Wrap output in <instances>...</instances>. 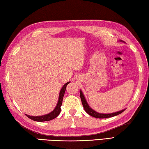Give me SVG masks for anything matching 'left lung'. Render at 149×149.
I'll return each instance as SVG.
<instances>
[{"mask_svg": "<svg viewBox=\"0 0 149 149\" xmlns=\"http://www.w3.org/2000/svg\"><path fill=\"white\" fill-rule=\"evenodd\" d=\"M119 42H122V40H119ZM80 98H81V103H82L83 107L84 108V110L86 111V112L87 114H89L90 116H91L93 117H95V118H111V117L117 116V115L121 114V113H123V112L125 110V109H123V110L115 112V113H109V114L99 113H98V112H96L95 110H93V109L89 105V104H87V100H86V98H85V96L84 95L82 91H81V90H80Z\"/></svg>", "mask_w": 149, "mask_h": 149, "instance_id": "obj_1", "label": "left lung"}]
</instances>
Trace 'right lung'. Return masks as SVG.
I'll use <instances>...</instances> for the list:
<instances>
[{
  "label": "right lung",
  "mask_w": 149,
  "mask_h": 149,
  "mask_svg": "<svg viewBox=\"0 0 149 149\" xmlns=\"http://www.w3.org/2000/svg\"><path fill=\"white\" fill-rule=\"evenodd\" d=\"M70 83V81H68L66 84L63 85V87H62L61 90H60L58 96V100L57 104L56 105L55 108L54 109V110L51 112V113L46 114L45 115H42V116H29L28 114H26L27 116L31 120H33L36 121H50L53 120L54 118L57 117L60 113V111H61V105L62 104V100L63 97L64 96V94L65 92L66 87Z\"/></svg>",
  "instance_id": "right-lung-1"
}]
</instances>
